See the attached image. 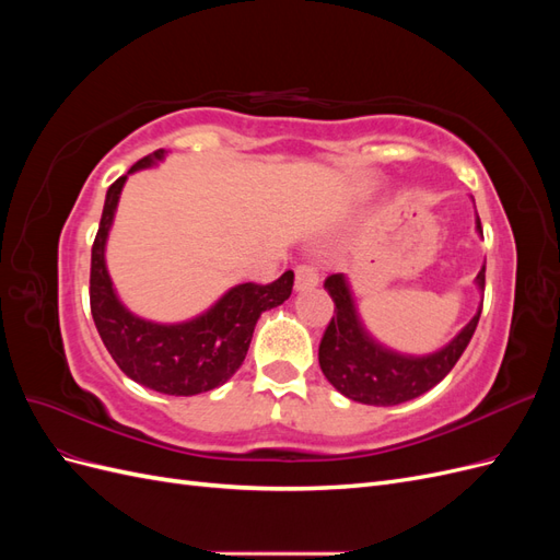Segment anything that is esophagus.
<instances>
[{
    "mask_svg": "<svg viewBox=\"0 0 560 560\" xmlns=\"http://www.w3.org/2000/svg\"><path fill=\"white\" fill-rule=\"evenodd\" d=\"M294 287L299 292L303 290H311V287H315L319 282V273H317V266L311 264V261H303L296 266L294 270Z\"/></svg>",
    "mask_w": 560,
    "mask_h": 560,
    "instance_id": "esophagus-1",
    "label": "esophagus"
}]
</instances>
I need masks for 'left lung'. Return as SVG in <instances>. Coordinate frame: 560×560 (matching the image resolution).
Here are the masks:
<instances>
[{"label": "left lung", "mask_w": 560, "mask_h": 560, "mask_svg": "<svg viewBox=\"0 0 560 560\" xmlns=\"http://www.w3.org/2000/svg\"><path fill=\"white\" fill-rule=\"evenodd\" d=\"M477 229L483 235L479 217ZM477 282L483 290L486 268L479 270ZM325 290L336 303V315H331L319 341L317 358L322 374L348 399L371 406H395L416 399L439 381H444L469 346L481 317L479 308L469 325L444 350L428 354V358H404V354L381 348L366 336L358 313H354L348 282L341 273L329 276L325 280Z\"/></svg>", "instance_id": "obj_1"}]
</instances>
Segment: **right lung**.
<instances>
[{
	"label": "right lung",
	"instance_id": "1",
	"mask_svg": "<svg viewBox=\"0 0 560 560\" xmlns=\"http://www.w3.org/2000/svg\"><path fill=\"white\" fill-rule=\"evenodd\" d=\"M163 154L165 149H156L135 163L128 175L161 161ZM128 175L109 186L91 249V313L97 334L118 369L135 383L175 397L208 393L241 369L259 315L290 299L294 273L284 270L270 284L233 287L206 315L184 325H154L135 317L116 299L105 266L107 233Z\"/></svg>",
	"mask_w": 560,
	"mask_h": 560
}]
</instances>
